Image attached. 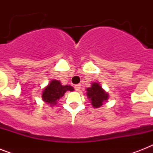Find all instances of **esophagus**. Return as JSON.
<instances>
[{
    "label": "esophagus",
    "mask_w": 153,
    "mask_h": 153,
    "mask_svg": "<svg viewBox=\"0 0 153 153\" xmlns=\"http://www.w3.org/2000/svg\"><path fill=\"white\" fill-rule=\"evenodd\" d=\"M74 89H75V91L79 92L80 90H81V84H77V85H75L74 86Z\"/></svg>",
    "instance_id": "1"
}]
</instances>
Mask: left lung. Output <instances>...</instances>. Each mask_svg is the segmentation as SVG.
I'll use <instances>...</instances> for the list:
<instances>
[{"label":"left lung","mask_w":153,"mask_h":153,"mask_svg":"<svg viewBox=\"0 0 153 153\" xmlns=\"http://www.w3.org/2000/svg\"><path fill=\"white\" fill-rule=\"evenodd\" d=\"M86 96L91 101V104L94 108H99L102 106L105 102L109 98V95L102 88V86L98 82L91 84V87L86 89Z\"/></svg>","instance_id":"obj_1"}]
</instances>
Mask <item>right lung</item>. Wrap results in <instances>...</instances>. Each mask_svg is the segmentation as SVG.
<instances>
[{"label":"right lung","mask_w":153,"mask_h":153,"mask_svg":"<svg viewBox=\"0 0 153 153\" xmlns=\"http://www.w3.org/2000/svg\"><path fill=\"white\" fill-rule=\"evenodd\" d=\"M74 88L71 86H62L59 81L53 79L50 83L44 88L42 93L43 101L51 105L57 104V101L64 95L66 91H73Z\"/></svg>","instance_id":"obj_1"}]
</instances>
